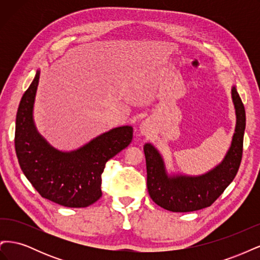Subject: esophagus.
I'll return each mask as SVG.
<instances>
[{
  "label": "esophagus",
  "mask_w": 260,
  "mask_h": 260,
  "mask_svg": "<svg viewBox=\"0 0 260 260\" xmlns=\"http://www.w3.org/2000/svg\"><path fill=\"white\" fill-rule=\"evenodd\" d=\"M151 129H152V124H151V122H149L148 120H144L140 125V131L144 136L149 135V132H151Z\"/></svg>",
  "instance_id": "obj_1"
}]
</instances>
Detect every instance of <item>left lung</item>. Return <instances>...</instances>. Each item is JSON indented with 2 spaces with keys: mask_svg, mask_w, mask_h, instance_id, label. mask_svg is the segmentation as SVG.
<instances>
[{
  "mask_svg": "<svg viewBox=\"0 0 260 260\" xmlns=\"http://www.w3.org/2000/svg\"><path fill=\"white\" fill-rule=\"evenodd\" d=\"M237 112V128L232 145L224 160L201 177L168 178L158 152L144 145L147 171V191L157 205L174 212H187L209 207L223 193L237 176L243 155V139L246 124L245 108L237 89H232Z\"/></svg>",
  "mask_w": 260,
  "mask_h": 260,
  "instance_id": "obj_1",
  "label": "left lung"
}]
</instances>
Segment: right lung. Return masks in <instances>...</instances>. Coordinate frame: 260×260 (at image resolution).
<instances>
[{
    "label": "right lung",
    "instance_id": "1",
    "mask_svg": "<svg viewBox=\"0 0 260 260\" xmlns=\"http://www.w3.org/2000/svg\"><path fill=\"white\" fill-rule=\"evenodd\" d=\"M38 82L39 73L23 93L16 115L15 151L19 166L42 198L65 207L89 206L102 196L106 162L130 144L133 129L116 128L76 152H58L35 128L32 107Z\"/></svg>",
    "mask_w": 260,
    "mask_h": 260
}]
</instances>
